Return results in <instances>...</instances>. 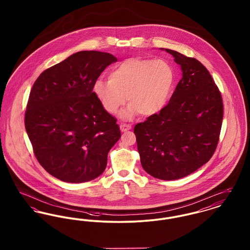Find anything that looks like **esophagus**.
<instances>
[{
	"label": "esophagus",
	"instance_id": "obj_1",
	"mask_svg": "<svg viewBox=\"0 0 250 250\" xmlns=\"http://www.w3.org/2000/svg\"><path fill=\"white\" fill-rule=\"evenodd\" d=\"M120 129L122 132H125L127 130H130L131 129V125H125V124H123L120 125Z\"/></svg>",
	"mask_w": 250,
	"mask_h": 250
}]
</instances>
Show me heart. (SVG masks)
<instances>
[{"label":"heart","instance_id":"1","mask_svg":"<svg viewBox=\"0 0 250 250\" xmlns=\"http://www.w3.org/2000/svg\"><path fill=\"white\" fill-rule=\"evenodd\" d=\"M108 78L94 82L95 97L110 114L116 113L127 100L130 104L120 117L130 120L138 113L147 117L162 110L172 92L175 74L172 67L162 59L132 58L120 63Z\"/></svg>","mask_w":250,"mask_h":250}]
</instances>
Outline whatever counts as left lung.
Returning <instances> with one entry per match:
<instances>
[{"label": "left lung", "instance_id": "1", "mask_svg": "<svg viewBox=\"0 0 250 250\" xmlns=\"http://www.w3.org/2000/svg\"><path fill=\"white\" fill-rule=\"evenodd\" d=\"M180 66L182 78L160 113L134 127L141 163L162 180L189 176L212 157L220 135L223 102L211 75L197 59L163 49Z\"/></svg>", "mask_w": 250, "mask_h": 250}]
</instances>
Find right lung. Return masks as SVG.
Instances as JSON below:
<instances>
[{"label":"right lung","mask_w":250,"mask_h":250,"mask_svg":"<svg viewBox=\"0 0 250 250\" xmlns=\"http://www.w3.org/2000/svg\"><path fill=\"white\" fill-rule=\"evenodd\" d=\"M116 61L104 52H77L45 70L33 85L25 129L37 160L59 180L81 183L100 176L121 138L117 120L92 91L104 70Z\"/></svg>","instance_id":"right-lung-1"}]
</instances>
